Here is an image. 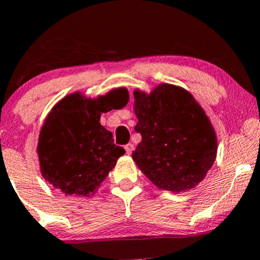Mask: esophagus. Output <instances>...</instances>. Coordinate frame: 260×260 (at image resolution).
Returning <instances> with one entry per match:
<instances>
[{"mask_svg":"<svg viewBox=\"0 0 260 260\" xmlns=\"http://www.w3.org/2000/svg\"><path fill=\"white\" fill-rule=\"evenodd\" d=\"M124 149H126V153L128 155H131V154H132V151L134 150V147H133V144H131V143H129V144H127L126 147H124Z\"/></svg>","mask_w":260,"mask_h":260,"instance_id":"esophagus-1","label":"esophagus"}]
</instances>
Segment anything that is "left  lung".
<instances>
[{"label":"left lung","mask_w":260,"mask_h":260,"mask_svg":"<svg viewBox=\"0 0 260 260\" xmlns=\"http://www.w3.org/2000/svg\"><path fill=\"white\" fill-rule=\"evenodd\" d=\"M136 132L142 142L134 162L160 189L180 193L194 188L214 165L217 137L193 95L181 86L156 85L150 92L136 89Z\"/></svg>","instance_id":"left-lung-1"}]
</instances>
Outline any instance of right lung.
<instances>
[{"label":"right lung","instance_id":"1","mask_svg":"<svg viewBox=\"0 0 260 260\" xmlns=\"http://www.w3.org/2000/svg\"><path fill=\"white\" fill-rule=\"evenodd\" d=\"M127 103L126 88L112 89L94 99L76 91L59 100L39 134L37 151L45 180L64 196L94 194L126 153L101 126V113Z\"/></svg>","mask_w":260,"mask_h":260}]
</instances>
